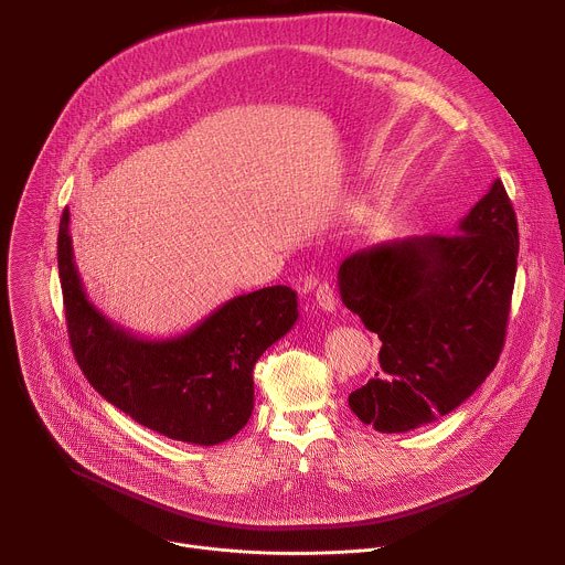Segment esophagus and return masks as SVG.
I'll return each mask as SVG.
<instances>
[{"instance_id": "obj_1", "label": "esophagus", "mask_w": 565, "mask_h": 565, "mask_svg": "<svg viewBox=\"0 0 565 565\" xmlns=\"http://www.w3.org/2000/svg\"><path fill=\"white\" fill-rule=\"evenodd\" d=\"M315 301L317 306L324 312H333L338 308V299H335V290L329 284H321L315 292Z\"/></svg>"}]
</instances>
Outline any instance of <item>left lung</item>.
Masks as SVG:
<instances>
[{
    "mask_svg": "<svg viewBox=\"0 0 565 565\" xmlns=\"http://www.w3.org/2000/svg\"><path fill=\"white\" fill-rule=\"evenodd\" d=\"M516 257V214L497 179L454 234L384 241L342 262V301L382 342L380 371L349 395L364 425L418 429L486 382L505 342Z\"/></svg>",
    "mask_w": 565,
    "mask_h": 565,
    "instance_id": "8db88e82",
    "label": "left lung"
}]
</instances>
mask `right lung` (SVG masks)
I'll return each mask as SVG.
<instances>
[{"label":"right lung","instance_id":"obj_1","mask_svg":"<svg viewBox=\"0 0 565 565\" xmlns=\"http://www.w3.org/2000/svg\"><path fill=\"white\" fill-rule=\"evenodd\" d=\"M62 212L57 270L73 355L92 386L138 425L190 445H218L253 416L257 360L299 317L297 292L270 286L238 295L181 335L149 340L100 312L73 262Z\"/></svg>","mask_w":565,"mask_h":565}]
</instances>
